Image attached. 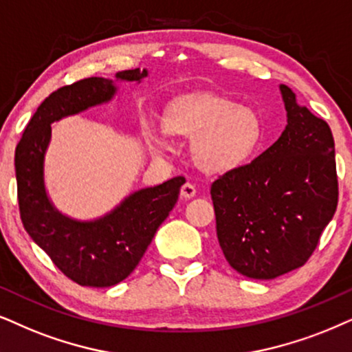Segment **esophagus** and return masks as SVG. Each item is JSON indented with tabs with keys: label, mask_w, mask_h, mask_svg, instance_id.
Listing matches in <instances>:
<instances>
[{
	"label": "esophagus",
	"mask_w": 352,
	"mask_h": 352,
	"mask_svg": "<svg viewBox=\"0 0 352 352\" xmlns=\"http://www.w3.org/2000/svg\"><path fill=\"white\" fill-rule=\"evenodd\" d=\"M195 195H197V188H195V185H191V184H185L184 186H182V190H180V197L184 198V199H190V198H193Z\"/></svg>",
	"instance_id": "esophagus-1"
}]
</instances>
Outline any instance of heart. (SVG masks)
I'll use <instances>...</instances> for the list:
<instances>
[{"label": "heart", "instance_id": "heart-1", "mask_svg": "<svg viewBox=\"0 0 352 352\" xmlns=\"http://www.w3.org/2000/svg\"><path fill=\"white\" fill-rule=\"evenodd\" d=\"M162 122L166 131H149L151 148H166L167 133L193 140L195 162L208 173L243 166L263 140V122L255 110L216 96H190L172 102Z\"/></svg>", "mask_w": 352, "mask_h": 352}]
</instances>
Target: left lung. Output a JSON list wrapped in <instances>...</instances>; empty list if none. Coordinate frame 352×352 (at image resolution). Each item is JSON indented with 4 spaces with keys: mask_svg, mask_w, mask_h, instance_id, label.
Returning a JSON list of instances; mask_svg holds the SVG:
<instances>
[{
    "mask_svg": "<svg viewBox=\"0 0 352 352\" xmlns=\"http://www.w3.org/2000/svg\"><path fill=\"white\" fill-rule=\"evenodd\" d=\"M287 124L273 146L211 185L217 240L240 274L274 279L300 268L335 216V141L324 120L281 84Z\"/></svg>",
    "mask_w": 352,
    "mask_h": 352,
    "instance_id": "obj_1",
    "label": "left lung"
}]
</instances>
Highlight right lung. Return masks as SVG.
I'll list each match as a JSON object with an SVG mask.
<instances>
[{"label":"right lung","instance_id":"add662e5","mask_svg":"<svg viewBox=\"0 0 352 352\" xmlns=\"http://www.w3.org/2000/svg\"><path fill=\"white\" fill-rule=\"evenodd\" d=\"M148 69H124L115 79L87 78L52 92L25 126L14 154L17 199L24 229L61 273L81 286L110 287L128 278L179 199L184 177L133 191L107 214L79 221L58 211L45 188L52 124L110 102L117 82H141Z\"/></svg>","mask_w":352,"mask_h":352}]
</instances>
